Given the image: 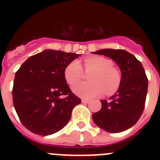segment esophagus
I'll use <instances>...</instances> for the list:
<instances>
[{
	"instance_id": "obj_1",
	"label": "esophagus",
	"mask_w": 160,
	"mask_h": 160,
	"mask_svg": "<svg viewBox=\"0 0 160 160\" xmlns=\"http://www.w3.org/2000/svg\"><path fill=\"white\" fill-rule=\"evenodd\" d=\"M82 103H89V102H90V100L84 99V98H83V99H82Z\"/></svg>"
}]
</instances>
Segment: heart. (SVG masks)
Here are the masks:
<instances>
[{"label": "heart", "mask_w": 160, "mask_h": 160, "mask_svg": "<svg viewBox=\"0 0 160 160\" xmlns=\"http://www.w3.org/2000/svg\"><path fill=\"white\" fill-rule=\"evenodd\" d=\"M85 71L90 72L89 82L78 83L72 87L73 93L83 98H92L105 92L107 95L114 94L122 83V73L113 66L112 61L102 56H90L84 59ZM64 75L70 85L78 82L83 76V70L78 61L73 60L66 66Z\"/></svg>", "instance_id": "b5f03b06"}]
</instances>
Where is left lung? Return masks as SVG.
<instances>
[{
    "instance_id": "left-lung-1",
    "label": "left lung",
    "mask_w": 160,
    "mask_h": 160,
    "mask_svg": "<svg viewBox=\"0 0 160 160\" xmlns=\"http://www.w3.org/2000/svg\"><path fill=\"white\" fill-rule=\"evenodd\" d=\"M94 54L105 55L118 65L122 83L111 101L102 100V108L92 114L94 123L104 131L118 133L135 125L143 112L148 79L142 64L123 49H103Z\"/></svg>"
}]
</instances>
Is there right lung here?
<instances>
[{"mask_svg": "<svg viewBox=\"0 0 160 160\" xmlns=\"http://www.w3.org/2000/svg\"><path fill=\"white\" fill-rule=\"evenodd\" d=\"M78 57L46 49L29 57L16 72L13 106L20 121L31 132L41 135L58 132L70 121L73 107L81 103L64 75L66 66Z\"/></svg>", "mask_w": 160, "mask_h": 160, "instance_id": "obj_1", "label": "right lung"}]
</instances>
